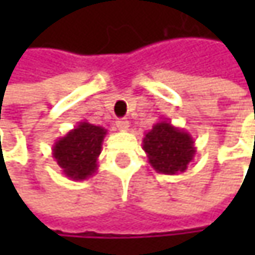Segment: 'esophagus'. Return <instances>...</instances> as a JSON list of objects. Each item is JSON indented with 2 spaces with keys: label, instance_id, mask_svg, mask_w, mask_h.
Listing matches in <instances>:
<instances>
[{
  "label": "esophagus",
  "instance_id": "1",
  "mask_svg": "<svg viewBox=\"0 0 255 255\" xmlns=\"http://www.w3.org/2000/svg\"><path fill=\"white\" fill-rule=\"evenodd\" d=\"M117 127H118L120 131H127L129 128V123L127 120H120V121H117Z\"/></svg>",
  "mask_w": 255,
  "mask_h": 255
}]
</instances>
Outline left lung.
Returning <instances> with one entry per match:
<instances>
[{
  "mask_svg": "<svg viewBox=\"0 0 255 255\" xmlns=\"http://www.w3.org/2000/svg\"><path fill=\"white\" fill-rule=\"evenodd\" d=\"M143 150L150 167L156 173L168 176L184 173L196 153L192 135L164 120L144 132Z\"/></svg>",
  "mask_w": 255,
  "mask_h": 255,
  "instance_id": "left-lung-1",
  "label": "left lung"
}]
</instances>
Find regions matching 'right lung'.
I'll list each match as a JSON object with an SVG mask.
<instances>
[{"label": "right lung", "instance_id": "right-lung-1", "mask_svg": "<svg viewBox=\"0 0 255 255\" xmlns=\"http://www.w3.org/2000/svg\"><path fill=\"white\" fill-rule=\"evenodd\" d=\"M108 129L81 121L53 144V158L66 177L87 180L97 171V158Z\"/></svg>", "mask_w": 255, "mask_h": 255}]
</instances>
